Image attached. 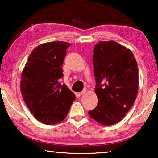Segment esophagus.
<instances>
[{"mask_svg": "<svg viewBox=\"0 0 158 158\" xmlns=\"http://www.w3.org/2000/svg\"><path fill=\"white\" fill-rule=\"evenodd\" d=\"M85 93H86V90H83V91L79 93H78V95H79V96H81L82 95L85 94Z\"/></svg>", "mask_w": 158, "mask_h": 158, "instance_id": "obj_1", "label": "esophagus"}]
</instances>
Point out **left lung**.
<instances>
[{
	"label": "left lung",
	"mask_w": 158,
	"mask_h": 158,
	"mask_svg": "<svg viewBox=\"0 0 158 158\" xmlns=\"http://www.w3.org/2000/svg\"><path fill=\"white\" fill-rule=\"evenodd\" d=\"M98 102L90 116L104 125L116 124L132 107L139 90L137 63L130 49L115 41H101L93 49Z\"/></svg>",
	"instance_id": "obj_1"
}]
</instances>
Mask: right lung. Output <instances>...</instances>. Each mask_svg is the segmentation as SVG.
Here are the masks:
<instances>
[{"label":"right lung","mask_w":158,"mask_h":158,"mask_svg":"<svg viewBox=\"0 0 158 158\" xmlns=\"http://www.w3.org/2000/svg\"><path fill=\"white\" fill-rule=\"evenodd\" d=\"M70 43L50 42L34 48L21 75V93L34 117L44 124L63 121L75 100L74 93L60 85L61 66Z\"/></svg>","instance_id":"add662e5"}]
</instances>
